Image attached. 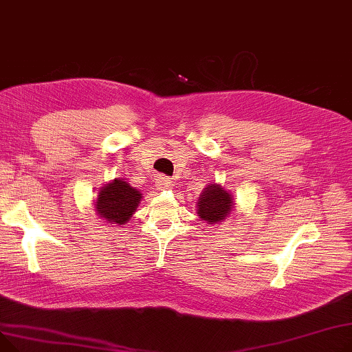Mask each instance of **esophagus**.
I'll list each match as a JSON object with an SVG mask.
<instances>
[{"label": "esophagus", "mask_w": 352, "mask_h": 352, "mask_svg": "<svg viewBox=\"0 0 352 352\" xmlns=\"http://www.w3.org/2000/svg\"><path fill=\"white\" fill-rule=\"evenodd\" d=\"M156 184L159 186L160 189H169V188H172V186L175 184V182L170 177H168V176H159L156 179Z\"/></svg>", "instance_id": "34e87169"}]
</instances>
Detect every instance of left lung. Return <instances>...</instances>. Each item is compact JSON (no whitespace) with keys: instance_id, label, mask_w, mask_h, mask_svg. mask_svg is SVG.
Returning a JSON list of instances; mask_svg holds the SVG:
<instances>
[{"instance_id":"left-lung-1","label":"left lung","mask_w":352,"mask_h":352,"mask_svg":"<svg viewBox=\"0 0 352 352\" xmlns=\"http://www.w3.org/2000/svg\"><path fill=\"white\" fill-rule=\"evenodd\" d=\"M234 209L232 193L213 183L203 190L197 201V214L209 224H219Z\"/></svg>"}]
</instances>
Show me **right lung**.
Masks as SVG:
<instances>
[{
    "label": "right lung",
    "instance_id": "add662e5",
    "mask_svg": "<svg viewBox=\"0 0 352 352\" xmlns=\"http://www.w3.org/2000/svg\"><path fill=\"white\" fill-rule=\"evenodd\" d=\"M140 190L132 188L125 179H113L100 188L95 201L96 214L111 224H123L136 212L142 200Z\"/></svg>",
    "mask_w": 352,
    "mask_h": 352
}]
</instances>
